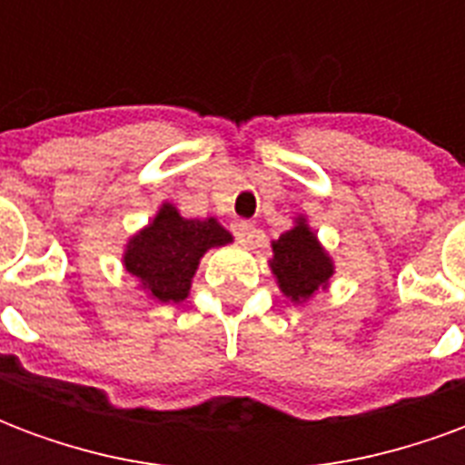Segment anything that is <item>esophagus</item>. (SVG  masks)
<instances>
[{"label":"esophagus","instance_id":"34e87169","mask_svg":"<svg viewBox=\"0 0 465 465\" xmlns=\"http://www.w3.org/2000/svg\"><path fill=\"white\" fill-rule=\"evenodd\" d=\"M233 233L242 243H252L253 236H256V226L252 222H236L233 223Z\"/></svg>","mask_w":465,"mask_h":465}]
</instances>
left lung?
Instances as JSON below:
<instances>
[{
    "label": "left lung",
    "instance_id": "8db88e82",
    "mask_svg": "<svg viewBox=\"0 0 465 465\" xmlns=\"http://www.w3.org/2000/svg\"><path fill=\"white\" fill-rule=\"evenodd\" d=\"M273 256L269 259L272 273L286 299L303 303L319 289H329L333 276V259L323 249L306 216H296L293 226L272 242Z\"/></svg>",
    "mask_w": 465,
    "mask_h": 465
}]
</instances>
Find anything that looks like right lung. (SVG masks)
Listing matches in <instances>:
<instances>
[{
    "instance_id": "obj_1",
    "label": "right lung",
    "mask_w": 465,
    "mask_h": 465,
    "mask_svg": "<svg viewBox=\"0 0 465 465\" xmlns=\"http://www.w3.org/2000/svg\"><path fill=\"white\" fill-rule=\"evenodd\" d=\"M233 236L213 216L183 219L173 203L163 202L152 222L126 242L122 263L149 299L183 302L202 256L232 243Z\"/></svg>"
}]
</instances>
